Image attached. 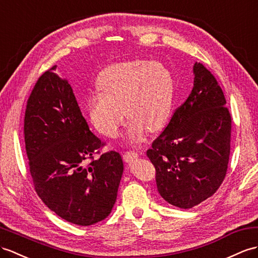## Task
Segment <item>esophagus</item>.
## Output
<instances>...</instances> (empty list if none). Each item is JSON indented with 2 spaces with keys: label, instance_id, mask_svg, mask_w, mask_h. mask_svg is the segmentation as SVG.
Wrapping results in <instances>:
<instances>
[{
  "label": "esophagus",
  "instance_id": "1",
  "mask_svg": "<svg viewBox=\"0 0 258 258\" xmlns=\"http://www.w3.org/2000/svg\"><path fill=\"white\" fill-rule=\"evenodd\" d=\"M137 158H138V153L135 152V151H128V152H125L123 154V160L127 163L136 160Z\"/></svg>",
  "mask_w": 258,
  "mask_h": 258
}]
</instances>
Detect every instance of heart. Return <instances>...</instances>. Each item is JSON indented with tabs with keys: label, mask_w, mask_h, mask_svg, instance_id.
Returning a JSON list of instances; mask_svg holds the SVG:
<instances>
[{
	"label": "heart",
	"mask_w": 258,
	"mask_h": 258,
	"mask_svg": "<svg viewBox=\"0 0 258 258\" xmlns=\"http://www.w3.org/2000/svg\"><path fill=\"white\" fill-rule=\"evenodd\" d=\"M97 87L100 92L87 97L86 110L91 123L106 137L118 135L125 114L130 118L125 138L138 142L147 128L151 133L161 129L171 112L174 78L159 62L138 59L108 66L99 73Z\"/></svg>",
	"instance_id": "b5f03b06"
}]
</instances>
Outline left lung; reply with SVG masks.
<instances>
[{"label": "left lung", "instance_id": "obj_1", "mask_svg": "<svg viewBox=\"0 0 258 258\" xmlns=\"http://www.w3.org/2000/svg\"><path fill=\"white\" fill-rule=\"evenodd\" d=\"M192 72L189 96L147 151L156 171L159 194L183 209L192 208L218 190L230 156L231 115L222 89L199 62Z\"/></svg>", "mask_w": 258, "mask_h": 258}]
</instances>
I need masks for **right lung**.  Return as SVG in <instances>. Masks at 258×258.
I'll use <instances>...</instances> for the list:
<instances>
[{"mask_svg":"<svg viewBox=\"0 0 258 258\" xmlns=\"http://www.w3.org/2000/svg\"><path fill=\"white\" fill-rule=\"evenodd\" d=\"M55 68L38 79L27 102L24 135L29 171L49 209L86 227L111 212L123 163L120 154L109 151L85 166L103 143L91 133L71 85Z\"/></svg>","mask_w":258,"mask_h":258,"instance_id":"right-lung-1","label":"right lung"}]
</instances>
